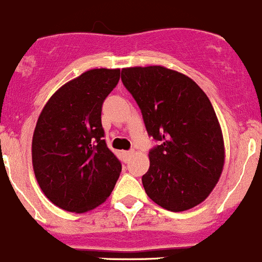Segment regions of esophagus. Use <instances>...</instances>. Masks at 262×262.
I'll list each match as a JSON object with an SVG mask.
<instances>
[{
  "mask_svg": "<svg viewBox=\"0 0 262 262\" xmlns=\"http://www.w3.org/2000/svg\"><path fill=\"white\" fill-rule=\"evenodd\" d=\"M122 154H123V158H125V160H127L128 158H130L132 154H134V151H132V150H128V151H123Z\"/></svg>",
  "mask_w": 262,
  "mask_h": 262,
  "instance_id": "34e87169",
  "label": "esophagus"
}]
</instances>
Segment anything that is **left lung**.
<instances>
[{
    "instance_id": "obj_1",
    "label": "left lung",
    "mask_w": 262,
    "mask_h": 262,
    "mask_svg": "<svg viewBox=\"0 0 262 262\" xmlns=\"http://www.w3.org/2000/svg\"><path fill=\"white\" fill-rule=\"evenodd\" d=\"M121 79L149 136L160 141L149 151L150 167L142 176L146 195L176 213L203 203L219 181L225 157L209 98L192 79L163 66L122 69Z\"/></svg>"
}]
</instances>
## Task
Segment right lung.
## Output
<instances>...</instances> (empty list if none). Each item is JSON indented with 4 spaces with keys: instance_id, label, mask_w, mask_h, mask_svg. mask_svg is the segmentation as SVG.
Listing matches in <instances>:
<instances>
[{
    "instance_id": "add662e5",
    "label": "right lung",
    "mask_w": 262,
    "mask_h": 262,
    "mask_svg": "<svg viewBox=\"0 0 262 262\" xmlns=\"http://www.w3.org/2000/svg\"><path fill=\"white\" fill-rule=\"evenodd\" d=\"M120 69H94L59 88L44 105L32 142L33 169L49 201L86 213L110 198L122 165L105 144L102 105Z\"/></svg>"
}]
</instances>
